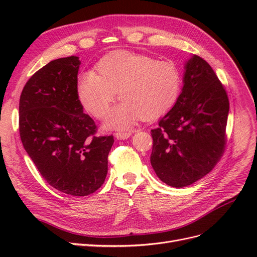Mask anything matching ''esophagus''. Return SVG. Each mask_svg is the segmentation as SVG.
<instances>
[{"label":"esophagus","instance_id":"1","mask_svg":"<svg viewBox=\"0 0 257 257\" xmlns=\"http://www.w3.org/2000/svg\"><path fill=\"white\" fill-rule=\"evenodd\" d=\"M133 133H134V131L133 132H119V133H115V137H116V139H119V141H124V139L130 138Z\"/></svg>","mask_w":257,"mask_h":257}]
</instances>
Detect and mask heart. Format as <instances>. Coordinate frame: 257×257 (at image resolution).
Returning a JSON list of instances; mask_svg holds the SVG:
<instances>
[{
    "instance_id": "1",
    "label": "heart",
    "mask_w": 257,
    "mask_h": 257,
    "mask_svg": "<svg viewBox=\"0 0 257 257\" xmlns=\"http://www.w3.org/2000/svg\"><path fill=\"white\" fill-rule=\"evenodd\" d=\"M95 69L96 74L79 77L77 95L85 110L104 119L119 92L123 103L107 119V128H127L139 118L157 119L172 109L181 92V72L172 61L115 50L100 59Z\"/></svg>"
}]
</instances>
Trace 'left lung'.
Returning a JSON list of instances; mask_svg holds the SVG:
<instances>
[{
  "mask_svg": "<svg viewBox=\"0 0 257 257\" xmlns=\"http://www.w3.org/2000/svg\"><path fill=\"white\" fill-rule=\"evenodd\" d=\"M229 103L212 67L198 56L184 64L183 87L175 106L151 130V165L160 180L183 188L219 162L226 145Z\"/></svg>",
  "mask_w": 257,
  "mask_h": 257,
  "instance_id": "1",
  "label": "left lung"
}]
</instances>
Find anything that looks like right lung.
<instances>
[{"instance_id":"1","label":"right lung","mask_w":257,"mask_h":257,"mask_svg":"<svg viewBox=\"0 0 257 257\" xmlns=\"http://www.w3.org/2000/svg\"><path fill=\"white\" fill-rule=\"evenodd\" d=\"M78 57L53 60L22 90L19 133L38 172L54 189L87 196L104 183L112 136H95L96 125L77 95Z\"/></svg>"}]
</instances>
